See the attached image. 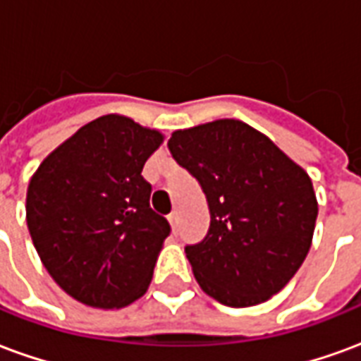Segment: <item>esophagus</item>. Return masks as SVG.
<instances>
[{
    "label": "esophagus",
    "instance_id": "34e87169",
    "mask_svg": "<svg viewBox=\"0 0 361 361\" xmlns=\"http://www.w3.org/2000/svg\"><path fill=\"white\" fill-rule=\"evenodd\" d=\"M168 220H170V224H172L173 230H178V226H180V212H170V214H168Z\"/></svg>",
    "mask_w": 361,
    "mask_h": 361
}]
</instances>
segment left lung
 <instances>
[{
  "label": "left lung",
  "instance_id": "left-lung-1",
  "mask_svg": "<svg viewBox=\"0 0 361 361\" xmlns=\"http://www.w3.org/2000/svg\"><path fill=\"white\" fill-rule=\"evenodd\" d=\"M168 149L203 189L211 226L185 245L199 286L230 307L280 292L302 267L317 220L310 176L238 119L173 131Z\"/></svg>",
  "mask_w": 361,
  "mask_h": 361
}]
</instances>
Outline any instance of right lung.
Wrapping results in <instances>:
<instances>
[{
    "label": "right lung",
    "instance_id": "add662e5",
    "mask_svg": "<svg viewBox=\"0 0 361 361\" xmlns=\"http://www.w3.org/2000/svg\"><path fill=\"white\" fill-rule=\"evenodd\" d=\"M162 133L118 114L82 126L28 183L27 224L46 271L77 302L114 310L139 300L170 224L141 176Z\"/></svg>",
    "mask_w": 361,
    "mask_h": 361
}]
</instances>
